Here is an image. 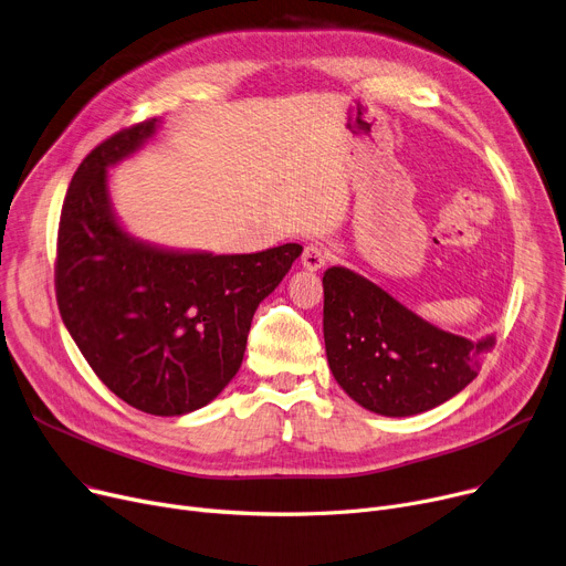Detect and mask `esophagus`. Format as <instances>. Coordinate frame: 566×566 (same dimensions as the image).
Listing matches in <instances>:
<instances>
[{
    "mask_svg": "<svg viewBox=\"0 0 566 566\" xmlns=\"http://www.w3.org/2000/svg\"><path fill=\"white\" fill-rule=\"evenodd\" d=\"M325 261H327V252H325L318 243L305 245V250H303V266H305L307 271H318V269H323Z\"/></svg>",
    "mask_w": 566,
    "mask_h": 566,
    "instance_id": "esophagus-1",
    "label": "esophagus"
}]
</instances>
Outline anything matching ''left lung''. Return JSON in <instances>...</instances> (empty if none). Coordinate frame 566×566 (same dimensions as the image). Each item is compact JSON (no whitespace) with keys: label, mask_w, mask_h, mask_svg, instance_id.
Instances as JSON below:
<instances>
[{"label":"left lung","mask_w":566,"mask_h":566,"mask_svg":"<svg viewBox=\"0 0 566 566\" xmlns=\"http://www.w3.org/2000/svg\"><path fill=\"white\" fill-rule=\"evenodd\" d=\"M323 336L334 380L361 407L411 417L460 394L496 346L469 342L419 318L361 275L332 266L323 275Z\"/></svg>","instance_id":"8db88e82"}]
</instances>
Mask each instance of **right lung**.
I'll return each mask as SVG.
<instances>
[{
  "label": "right lung",
  "instance_id": "right-lung-1",
  "mask_svg": "<svg viewBox=\"0 0 566 566\" xmlns=\"http://www.w3.org/2000/svg\"><path fill=\"white\" fill-rule=\"evenodd\" d=\"M155 127L157 118L125 127L80 164L61 209L54 286L61 318L97 378L145 413L181 417L230 385L259 303L303 245L209 254L132 239L111 213L106 168Z\"/></svg>",
  "mask_w": 566,
  "mask_h": 566
}]
</instances>
